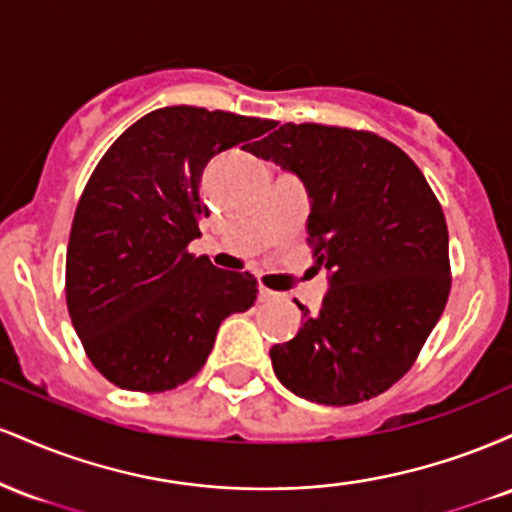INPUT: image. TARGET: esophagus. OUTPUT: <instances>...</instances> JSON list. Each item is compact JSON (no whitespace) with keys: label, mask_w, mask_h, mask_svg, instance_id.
I'll use <instances>...</instances> for the list:
<instances>
[{"label":"esophagus","mask_w":512,"mask_h":512,"mask_svg":"<svg viewBox=\"0 0 512 512\" xmlns=\"http://www.w3.org/2000/svg\"><path fill=\"white\" fill-rule=\"evenodd\" d=\"M274 298H276L274 291H269V289H264V286H260V301H274Z\"/></svg>","instance_id":"obj_1"}]
</instances>
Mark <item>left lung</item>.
<instances>
[{"label": "left lung", "mask_w": 512, "mask_h": 512, "mask_svg": "<svg viewBox=\"0 0 512 512\" xmlns=\"http://www.w3.org/2000/svg\"><path fill=\"white\" fill-rule=\"evenodd\" d=\"M250 154L305 182L308 245L330 291L269 349L276 378L317 404L366 402L414 366L450 293L448 223L411 158L366 129L286 122Z\"/></svg>", "instance_id": "obj_1"}]
</instances>
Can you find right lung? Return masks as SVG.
<instances>
[{"mask_svg":"<svg viewBox=\"0 0 512 512\" xmlns=\"http://www.w3.org/2000/svg\"><path fill=\"white\" fill-rule=\"evenodd\" d=\"M274 120L170 105L127 127L76 204L67 248V308L103 378L134 392L173 390L202 370L219 325L245 313L257 279L187 250L209 207L207 163L250 149Z\"/></svg>","mask_w":512,"mask_h":512,"instance_id":"1","label":"right lung"}]
</instances>
